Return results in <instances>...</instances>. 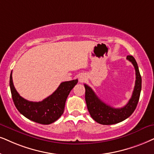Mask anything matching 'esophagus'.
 Masks as SVG:
<instances>
[{
    "label": "esophagus",
    "instance_id": "obj_1",
    "mask_svg": "<svg viewBox=\"0 0 154 154\" xmlns=\"http://www.w3.org/2000/svg\"><path fill=\"white\" fill-rule=\"evenodd\" d=\"M85 79H86V77H85V75H81L79 77V81L80 82H83L85 81Z\"/></svg>",
    "mask_w": 154,
    "mask_h": 154
}]
</instances>
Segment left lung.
I'll list each match as a JSON object with an SVG mask.
<instances>
[{
    "instance_id": "8db88e82",
    "label": "left lung",
    "mask_w": 154,
    "mask_h": 154,
    "mask_svg": "<svg viewBox=\"0 0 154 154\" xmlns=\"http://www.w3.org/2000/svg\"><path fill=\"white\" fill-rule=\"evenodd\" d=\"M129 61L133 64L136 72L135 86L132 96L125 106L121 108H114L103 102L97 96L90 87L85 84V101L91 118L97 123L103 125H111L119 123L129 117L137 108L141 90V77L139 67L133 56L126 57Z\"/></svg>"
}]
</instances>
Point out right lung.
I'll use <instances>...</instances> for the list:
<instances>
[{
    "label": "right lung",
    "mask_w": 154,
    "mask_h": 154,
    "mask_svg": "<svg viewBox=\"0 0 154 154\" xmlns=\"http://www.w3.org/2000/svg\"><path fill=\"white\" fill-rule=\"evenodd\" d=\"M77 82L78 79L62 82L50 96L36 102L25 100L20 96L13 85L12 72L10 76V87L15 107L28 119L41 124L53 123L62 116L68 95Z\"/></svg>",
    "instance_id": "add662e5"
}]
</instances>
